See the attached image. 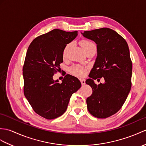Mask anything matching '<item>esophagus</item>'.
<instances>
[{
  "mask_svg": "<svg viewBox=\"0 0 146 146\" xmlns=\"http://www.w3.org/2000/svg\"><path fill=\"white\" fill-rule=\"evenodd\" d=\"M80 82H81V84H82V85H83V84H85V80L80 79Z\"/></svg>",
  "mask_w": 146,
  "mask_h": 146,
  "instance_id": "esophagus-1",
  "label": "esophagus"
}]
</instances>
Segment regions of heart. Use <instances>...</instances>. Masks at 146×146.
<instances>
[{"mask_svg":"<svg viewBox=\"0 0 146 146\" xmlns=\"http://www.w3.org/2000/svg\"><path fill=\"white\" fill-rule=\"evenodd\" d=\"M81 45L82 46L83 49L85 51L86 53L91 50V48L96 47L95 44H94L93 42H91V40H82L80 42ZM70 47V44H66L65 46L64 47L63 50V56L65 58L66 56L67 53L68 52V50ZM87 70V67L84 65H74L73 66L72 68H71V72L73 74L77 76H83L85 74Z\"/></svg>","mask_w":146,"mask_h":146,"instance_id":"heart-1","label":"heart"}]
</instances>
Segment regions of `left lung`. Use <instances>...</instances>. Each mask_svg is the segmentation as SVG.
<instances>
[{
  "label": "left lung",
  "instance_id": "1",
  "mask_svg": "<svg viewBox=\"0 0 146 146\" xmlns=\"http://www.w3.org/2000/svg\"><path fill=\"white\" fill-rule=\"evenodd\" d=\"M83 35L95 42L98 56L86 80L93 90L86 99L90 113L98 118L116 114L123 106L131 88L133 65L126 40L114 30L101 28L84 31ZM103 77L105 83L96 86L93 79Z\"/></svg>",
  "mask_w": 146,
  "mask_h": 146
}]
</instances>
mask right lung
Here are the masks:
<instances>
[{
  "mask_svg": "<svg viewBox=\"0 0 146 146\" xmlns=\"http://www.w3.org/2000/svg\"><path fill=\"white\" fill-rule=\"evenodd\" d=\"M78 32L54 29L33 40L23 66V93L35 113L53 119L65 113L72 94L81 84L76 77L66 74L62 83L53 81L63 62V50L76 38Z\"/></svg>",
  "mask_w": 146,
  "mask_h": 146,
  "instance_id": "right-lung-1",
  "label": "right lung"
}]
</instances>
